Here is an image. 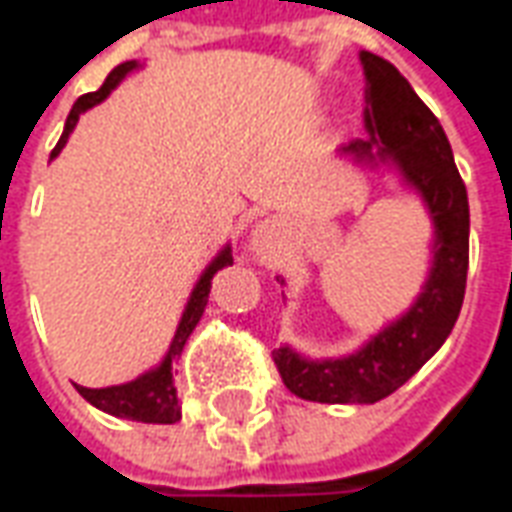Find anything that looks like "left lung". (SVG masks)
I'll list each match as a JSON object with an SVG mask.
<instances>
[{
    "mask_svg": "<svg viewBox=\"0 0 512 512\" xmlns=\"http://www.w3.org/2000/svg\"><path fill=\"white\" fill-rule=\"evenodd\" d=\"M360 63L366 74L368 138L343 146L341 155L366 166H393L407 188L424 199L435 241L430 277L413 307L355 355L310 360L291 346L274 349L285 388L324 405H374L402 388L449 338L466 296L468 194L449 138L393 63L371 52H360Z\"/></svg>",
    "mask_w": 512,
    "mask_h": 512,
    "instance_id": "8db88e82",
    "label": "left lung"
}]
</instances>
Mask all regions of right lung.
Listing matches in <instances>:
<instances>
[{"label":"right lung","mask_w":512,"mask_h":512,"mask_svg":"<svg viewBox=\"0 0 512 512\" xmlns=\"http://www.w3.org/2000/svg\"><path fill=\"white\" fill-rule=\"evenodd\" d=\"M138 69V60H127L116 69L107 74V80L102 82V88L94 91V94L80 96L74 107H71L69 119H66V127H63V135L60 141L52 149V157L60 155V149L69 141L71 130L77 127V121L85 110H91L99 102H105L110 91L119 85L130 71ZM224 266H232V249L224 246L219 255L213 257V263L202 271V277L194 285L191 291V299L182 310L180 324H177V332L169 343V352L160 360V366H155L152 371H146L141 377H135L132 382H124V385H110V388H82L77 385V391L85 402H91L99 410H105L110 416L116 418H130V421H144V424H174L180 421V405H177V388H174V374H171V366L177 363V357L182 355V346L191 338V332L199 324V318L205 313L207 305V293H210V285H213V274L221 271Z\"/></svg>","instance_id":"right-lung-1"}]
</instances>
